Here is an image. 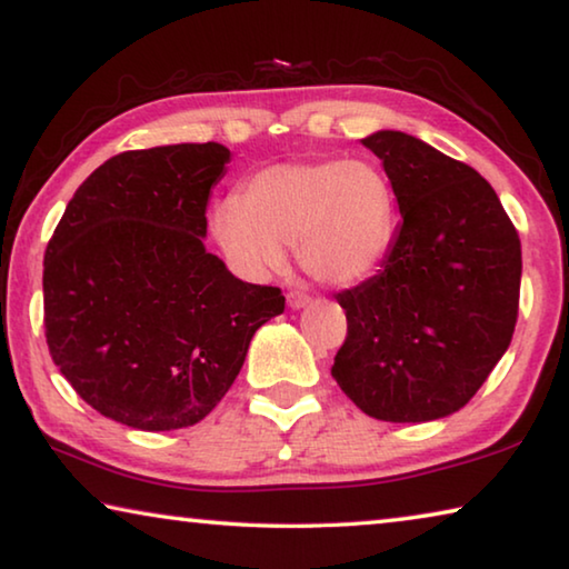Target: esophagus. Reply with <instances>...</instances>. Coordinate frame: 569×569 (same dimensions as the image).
Returning <instances> with one entry per match:
<instances>
[{
  "mask_svg": "<svg viewBox=\"0 0 569 569\" xmlns=\"http://www.w3.org/2000/svg\"><path fill=\"white\" fill-rule=\"evenodd\" d=\"M307 302H310V295H305V292H297L295 290V292L287 295V305H290L292 310H302Z\"/></svg>",
  "mask_w": 569,
  "mask_h": 569,
  "instance_id": "obj_1",
  "label": "esophagus"
}]
</instances>
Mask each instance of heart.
I'll use <instances>...</instances> for the list:
<instances>
[{
	"label": "heart",
	"mask_w": 569,
	"mask_h": 569,
	"mask_svg": "<svg viewBox=\"0 0 569 569\" xmlns=\"http://www.w3.org/2000/svg\"><path fill=\"white\" fill-rule=\"evenodd\" d=\"M393 183L370 161H287L251 173L239 199H223L211 231L229 264L251 279L282 269L297 247L322 284L366 282L393 247Z\"/></svg>",
	"instance_id": "1"
}]
</instances>
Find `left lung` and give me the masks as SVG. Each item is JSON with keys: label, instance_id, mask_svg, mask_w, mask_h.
<instances>
[{"label": "left lung", "instance_id": "left-lung-1", "mask_svg": "<svg viewBox=\"0 0 569 569\" xmlns=\"http://www.w3.org/2000/svg\"><path fill=\"white\" fill-rule=\"evenodd\" d=\"M400 221L383 269L338 292L348 338L332 362L362 413L423 423L469 403L515 335L521 244L487 179L400 130L362 138Z\"/></svg>", "mask_w": 569, "mask_h": 569}]
</instances>
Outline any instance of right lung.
<instances>
[{
    "mask_svg": "<svg viewBox=\"0 0 569 569\" xmlns=\"http://www.w3.org/2000/svg\"><path fill=\"white\" fill-rule=\"evenodd\" d=\"M221 143L118 153L92 171L44 251V335L98 413L138 431L199 423L227 396L279 287L241 282L203 247Z\"/></svg>",
    "mask_w": 569,
    "mask_h": 569,
    "instance_id": "1",
    "label": "right lung"
}]
</instances>
